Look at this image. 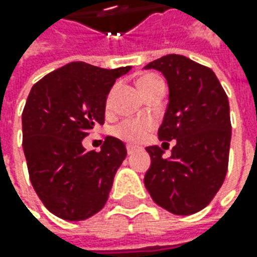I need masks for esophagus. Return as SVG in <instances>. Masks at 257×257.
Segmentation results:
<instances>
[{"label": "esophagus", "mask_w": 257, "mask_h": 257, "mask_svg": "<svg viewBox=\"0 0 257 257\" xmlns=\"http://www.w3.org/2000/svg\"><path fill=\"white\" fill-rule=\"evenodd\" d=\"M134 152H137V147H136V146H132V144H128V146H127V153L133 154Z\"/></svg>", "instance_id": "34e87169"}]
</instances>
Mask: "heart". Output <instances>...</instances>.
<instances>
[{
  "mask_svg": "<svg viewBox=\"0 0 257 257\" xmlns=\"http://www.w3.org/2000/svg\"><path fill=\"white\" fill-rule=\"evenodd\" d=\"M137 84L146 95L156 85L162 84V80L154 74H144L139 78ZM152 128H153V123L147 118H127L114 128V134L124 142L137 144L143 142Z\"/></svg>",
  "mask_w": 257,
  "mask_h": 257,
  "instance_id": "b5f03b06",
  "label": "heart"
}]
</instances>
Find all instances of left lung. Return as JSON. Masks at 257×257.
Returning <instances> with one entry per match:
<instances>
[{
    "label": "left lung",
    "mask_w": 257,
    "mask_h": 257,
    "mask_svg": "<svg viewBox=\"0 0 257 257\" xmlns=\"http://www.w3.org/2000/svg\"><path fill=\"white\" fill-rule=\"evenodd\" d=\"M144 68L160 71L167 81L159 139L176 140L169 159L162 147H146L152 164L144 186L160 207L189 216L212 202L224 182L232 139L229 100L212 70L184 55H164Z\"/></svg>",
    "instance_id": "left-lung-1"
}]
</instances>
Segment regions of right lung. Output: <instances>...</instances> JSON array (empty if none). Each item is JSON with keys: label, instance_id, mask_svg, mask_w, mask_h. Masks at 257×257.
<instances>
[{"label": "right lung", "instance_id": "right-lung-1", "mask_svg": "<svg viewBox=\"0 0 257 257\" xmlns=\"http://www.w3.org/2000/svg\"><path fill=\"white\" fill-rule=\"evenodd\" d=\"M114 70L74 61L33 85L23 111V149L30 180L57 217L78 222L100 212L127 156L121 140L107 136L100 152H87L83 139L104 123Z\"/></svg>", "mask_w": 257, "mask_h": 257}]
</instances>
